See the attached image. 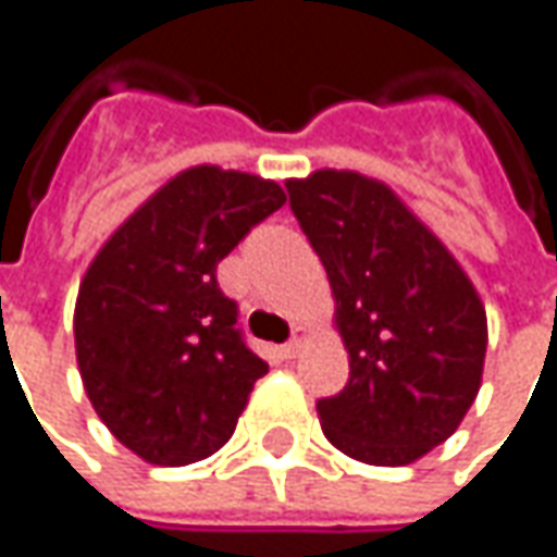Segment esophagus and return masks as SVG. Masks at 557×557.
Returning a JSON list of instances; mask_svg holds the SVG:
<instances>
[{"instance_id": "obj_1", "label": "esophagus", "mask_w": 557, "mask_h": 557, "mask_svg": "<svg viewBox=\"0 0 557 557\" xmlns=\"http://www.w3.org/2000/svg\"><path fill=\"white\" fill-rule=\"evenodd\" d=\"M304 338H307V335H304V332H300V329H297V332H294V338H292V342H288V345H282V348H278V357H282V360H294V357H297V354H300V348H304Z\"/></svg>"}]
</instances>
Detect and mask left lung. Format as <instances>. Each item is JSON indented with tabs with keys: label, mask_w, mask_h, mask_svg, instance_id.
<instances>
[{
	"label": "left lung",
	"mask_w": 557,
	"mask_h": 557,
	"mask_svg": "<svg viewBox=\"0 0 557 557\" xmlns=\"http://www.w3.org/2000/svg\"><path fill=\"white\" fill-rule=\"evenodd\" d=\"M285 187L325 265L348 350V385L317 404L322 432L354 460L413 463L476 401L486 307L451 250L388 184L320 169Z\"/></svg>",
	"instance_id": "obj_1"
}]
</instances>
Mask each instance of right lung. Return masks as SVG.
Here are the masks:
<instances>
[{
	"mask_svg": "<svg viewBox=\"0 0 557 557\" xmlns=\"http://www.w3.org/2000/svg\"><path fill=\"white\" fill-rule=\"evenodd\" d=\"M282 203L269 178L194 165L134 209L87 265L74 304L84 392L147 463L215 455L269 373L235 329L237 304L215 265Z\"/></svg>",
	"mask_w": 557,
	"mask_h": 557,
	"instance_id": "add662e5",
	"label": "right lung"
}]
</instances>
